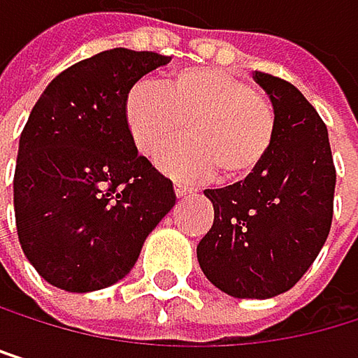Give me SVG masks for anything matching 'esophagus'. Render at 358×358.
Instances as JSON below:
<instances>
[{
    "instance_id": "esophagus-1",
    "label": "esophagus",
    "mask_w": 358,
    "mask_h": 358,
    "mask_svg": "<svg viewBox=\"0 0 358 358\" xmlns=\"http://www.w3.org/2000/svg\"><path fill=\"white\" fill-rule=\"evenodd\" d=\"M173 191H176V195L178 197H187V195H191V189L189 187H185V185H173Z\"/></svg>"
}]
</instances>
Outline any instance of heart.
<instances>
[{
	"label": "heart",
	"mask_w": 358,
	"mask_h": 358,
	"mask_svg": "<svg viewBox=\"0 0 358 358\" xmlns=\"http://www.w3.org/2000/svg\"><path fill=\"white\" fill-rule=\"evenodd\" d=\"M127 129L143 157L182 133L159 157L180 180H206L219 171L223 182H241L268 159L277 135V111L266 94L221 68H185L163 83L143 79L124 99Z\"/></svg>",
	"instance_id": "b5f03b06"
}]
</instances>
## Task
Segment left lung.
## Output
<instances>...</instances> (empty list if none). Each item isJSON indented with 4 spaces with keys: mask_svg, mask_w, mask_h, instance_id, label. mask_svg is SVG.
Masks as SVG:
<instances>
[{
    "mask_svg": "<svg viewBox=\"0 0 358 358\" xmlns=\"http://www.w3.org/2000/svg\"><path fill=\"white\" fill-rule=\"evenodd\" d=\"M277 111V135L255 173L223 189H206L215 221L197 245L203 275L236 299H271L307 273L333 221L335 165L329 131L305 96L257 73Z\"/></svg>",
    "mask_w": 358,
    "mask_h": 358,
    "instance_id": "1",
    "label": "left lung"
}]
</instances>
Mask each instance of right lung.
<instances>
[{"label": "right lung", "mask_w": 358, "mask_h": 358, "mask_svg": "<svg viewBox=\"0 0 358 358\" xmlns=\"http://www.w3.org/2000/svg\"><path fill=\"white\" fill-rule=\"evenodd\" d=\"M171 57L109 49L59 73L19 139L15 217L23 253L51 285L94 292L131 273L176 193L124 122L129 90Z\"/></svg>", "instance_id": "add662e5"}]
</instances>
